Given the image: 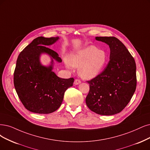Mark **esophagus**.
<instances>
[{
  "mask_svg": "<svg viewBox=\"0 0 150 150\" xmlns=\"http://www.w3.org/2000/svg\"><path fill=\"white\" fill-rule=\"evenodd\" d=\"M81 83V81L79 80V79H76L75 80V81H74V84L75 85H79L80 83Z\"/></svg>",
  "mask_w": 150,
  "mask_h": 150,
  "instance_id": "1",
  "label": "esophagus"
}]
</instances>
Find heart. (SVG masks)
Wrapping results in <instances>:
<instances>
[{
  "label": "heart",
  "instance_id": "1",
  "mask_svg": "<svg viewBox=\"0 0 150 150\" xmlns=\"http://www.w3.org/2000/svg\"><path fill=\"white\" fill-rule=\"evenodd\" d=\"M107 54L102 50H98L94 46L81 49L69 57L70 66L79 68V74L84 79H92L96 76L107 61Z\"/></svg>",
  "mask_w": 150,
  "mask_h": 150
}]
</instances>
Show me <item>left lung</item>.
Instances as JSON below:
<instances>
[{"instance_id": "8db88e82", "label": "left lung", "mask_w": 150, "mask_h": 150, "mask_svg": "<svg viewBox=\"0 0 150 150\" xmlns=\"http://www.w3.org/2000/svg\"><path fill=\"white\" fill-rule=\"evenodd\" d=\"M108 44L110 60L100 74L90 81L86 104L93 112L111 115L130 102L137 86L136 64L124 44L115 37H96Z\"/></svg>"}]
</instances>
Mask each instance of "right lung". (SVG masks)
<instances>
[{
	"instance_id": "obj_1",
	"label": "right lung",
	"mask_w": 150,
	"mask_h": 150,
	"mask_svg": "<svg viewBox=\"0 0 150 150\" xmlns=\"http://www.w3.org/2000/svg\"><path fill=\"white\" fill-rule=\"evenodd\" d=\"M59 37H38L19 54L13 75L16 93L25 108L38 114L55 111L62 103L65 91L73 86L74 78H59L52 71L54 60L62 62L58 54L47 46L52 45ZM42 53L52 57L48 67L40 63Z\"/></svg>"
}]
</instances>
